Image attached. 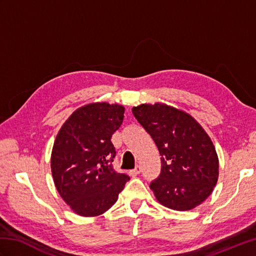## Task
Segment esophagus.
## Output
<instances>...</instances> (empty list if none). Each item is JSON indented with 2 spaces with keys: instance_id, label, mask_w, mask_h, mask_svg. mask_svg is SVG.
Instances as JSON below:
<instances>
[{
  "instance_id": "1",
  "label": "esophagus",
  "mask_w": 256,
  "mask_h": 256,
  "mask_svg": "<svg viewBox=\"0 0 256 256\" xmlns=\"http://www.w3.org/2000/svg\"><path fill=\"white\" fill-rule=\"evenodd\" d=\"M142 172V167H140V165H138L136 167L134 168V170H132L131 172H130V175H131L132 177H135V176H138V174H140Z\"/></svg>"
}]
</instances>
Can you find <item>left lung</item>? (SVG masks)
Wrapping results in <instances>:
<instances>
[{
    "label": "left lung",
    "instance_id": "8db88e82",
    "mask_svg": "<svg viewBox=\"0 0 256 256\" xmlns=\"http://www.w3.org/2000/svg\"><path fill=\"white\" fill-rule=\"evenodd\" d=\"M132 112L160 155V174L150 184L156 199L178 211L204 202L218 182L219 160L201 125L188 113L162 103L140 104Z\"/></svg>",
    "mask_w": 256,
    "mask_h": 256
}]
</instances>
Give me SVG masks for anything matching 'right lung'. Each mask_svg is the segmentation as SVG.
Segmentation results:
<instances>
[{"label": "right lung", "mask_w": 256, "mask_h": 256, "mask_svg": "<svg viewBox=\"0 0 256 256\" xmlns=\"http://www.w3.org/2000/svg\"><path fill=\"white\" fill-rule=\"evenodd\" d=\"M123 118L122 106L92 103L76 110L57 134L52 152L54 182L76 214L106 212L130 180L112 166L116 152L111 138Z\"/></svg>", "instance_id": "add662e5"}]
</instances>
